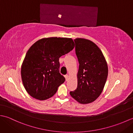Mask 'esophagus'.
<instances>
[{
	"mask_svg": "<svg viewBox=\"0 0 133 133\" xmlns=\"http://www.w3.org/2000/svg\"><path fill=\"white\" fill-rule=\"evenodd\" d=\"M64 77H65V79H66V81H68V79H69V75H65Z\"/></svg>",
	"mask_w": 133,
	"mask_h": 133,
	"instance_id": "obj_1",
	"label": "esophagus"
}]
</instances>
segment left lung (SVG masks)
<instances>
[{
	"instance_id": "8db88e82",
	"label": "left lung",
	"mask_w": 133,
	"mask_h": 133,
	"mask_svg": "<svg viewBox=\"0 0 133 133\" xmlns=\"http://www.w3.org/2000/svg\"><path fill=\"white\" fill-rule=\"evenodd\" d=\"M75 53L79 63L77 89L71 97L81 104L92 103L99 97L108 75V66L99 48L94 42L76 38Z\"/></svg>"
}]
</instances>
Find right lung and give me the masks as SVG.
Returning <instances> with one entry per match:
<instances>
[{
    "instance_id": "obj_1",
    "label": "right lung",
    "mask_w": 133,
    "mask_h": 133,
    "mask_svg": "<svg viewBox=\"0 0 133 133\" xmlns=\"http://www.w3.org/2000/svg\"><path fill=\"white\" fill-rule=\"evenodd\" d=\"M74 47L71 38L60 37L42 38L31 46L21 67L22 82L30 95L44 101L55 94L65 81L59 59Z\"/></svg>"
}]
</instances>
